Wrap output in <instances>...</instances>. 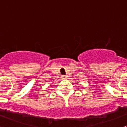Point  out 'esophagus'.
<instances>
[{"instance_id":"1","label":"esophagus","mask_w":127,"mask_h":127,"mask_svg":"<svg viewBox=\"0 0 127 127\" xmlns=\"http://www.w3.org/2000/svg\"><path fill=\"white\" fill-rule=\"evenodd\" d=\"M62 77L63 79H65V78H67V76H65V75H64V76H62Z\"/></svg>"}]
</instances>
